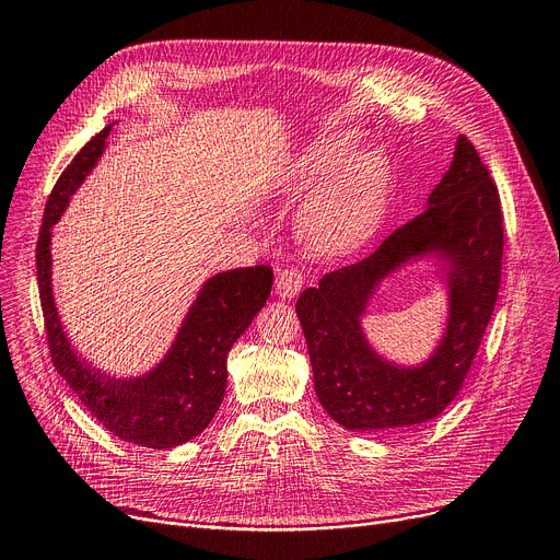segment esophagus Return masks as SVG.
<instances>
[{"instance_id":"34e87169","label":"esophagus","mask_w":560,"mask_h":560,"mask_svg":"<svg viewBox=\"0 0 560 560\" xmlns=\"http://www.w3.org/2000/svg\"><path fill=\"white\" fill-rule=\"evenodd\" d=\"M305 284V276L299 269H282L276 276V294L280 299H296Z\"/></svg>"}]
</instances>
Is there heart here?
<instances>
[{"label":"heart","instance_id":"b5f03b06","mask_svg":"<svg viewBox=\"0 0 560 560\" xmlns=\"http://www.w3.org/2000/svg\"><path fill=\"white\" fill-rule=\"evenodd\" d=\"M355 145L358 137L353 131H337L310 145L294 168L287 173L280 194L299 196L312 189L318 179H324L349 156ZM389 186L392 171L385 154L366 150L351 156L305 211L303 230L312 246L328 255H339L366 244L383 223Z\"/></svg>","mask_w":560,"mask_h":560}]
</instances>
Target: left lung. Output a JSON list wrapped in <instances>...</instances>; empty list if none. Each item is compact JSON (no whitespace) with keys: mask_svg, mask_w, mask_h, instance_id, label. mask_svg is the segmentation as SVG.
Returning <instances> with one entry per match:
<instances>
[{"mask_svg":"<svg viewBox=\"0 0 560 560\" xmlns=\"http://www.w3.org/2000/svg\"><path fill=\"white\" fill-rule=\"evenodd\" d=\"M423 254L447 264V330L429 361L398 368L370 349L359 322L380 280ZM501 257L497 184L476 148L458 137L454 162L421 214L362 261L326 273L296 301L314 389L326 412L343 429L369 433H404L435 419L458 396L490 324Z\"/></svg>","mask_w":560,"mask_h":560,"instance_id":"obj_1","label":"left lung"}]
</instances>
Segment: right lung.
Here are the masks:
<instances>
[{
  "mask_svg": "<svg viewBox=\"0 0 560 560\" xmlns=\"http://www.w3.org/2000/svg\"><path fill=\"white\" fill-rule=\"evenodd\" d=\"M109 131L112 125H106L77 152L45 205L36 269L49 355L106 431L139 446L173 448L200 435L214 419L228 385V353L269 299L273 271L269 266H248L209 278L184 316L171 351L143 376H106L79 358L63 332L51 294V225L95 168Z\"/></svg>",
  "mask_w": 560,
  "mask_h": 560,
  "instance_id": "add662e5",
  "label": "right lung"
}]
</instances>
